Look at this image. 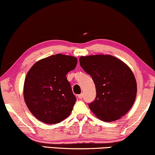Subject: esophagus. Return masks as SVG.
I'll return each instance as SVG.
<instances>
[{
  "label": "esophagus",
  "instance_id": "34e87169",
  "mask_svg": "<svg viewBox=\"0 0 155 155\" xmlns=\"http://www.w3.org/2000/svg\"><path fill=\"white\" fill-rule=\"evenodd\" d=\"M78 99H82L83 98V94H80L78 95Z\"/></svg>",
  "mask_w": 155,
  "mask_h": 155
}]
</instances>
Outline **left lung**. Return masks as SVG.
<instances>
[{
  "label": "left lung",
  "instance_id": "left-lung-1",
  "mask_svg": "<svg viewBox=\"0 0 155 155\" xmlns=\"http://www.w3.org/2000/svg\"><path fill=\"white\" fill-rule=\"evenodd\" d=\"M79 62L95 85L96 98L89 104L91 111L107 122L125 115L134 103L137 93V81L131 69L110 55L81 56Z\"/></svg>",
  "mask_w": 155,
  "mask_h": 155
}]
</instances>
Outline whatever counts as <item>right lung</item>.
<instances>
[{
	"instance_id": "obj_1",
	"label": "right lung",
	"mask_w": 155,
	"mask_h": 155,
	"mask_svg": "<svg viewBox=\"0 0 155 155\" xmlns=\"http://www.w3.org/2000/svg\"><path fill=\"white\" fill-rule=\"evenodd\" d=\"M77 64V58L55 54L40 60L30 69L24 81V100L40 121L56 124L70 115L77 99L66 74Z\"/></svg>"
}]
</instances>
